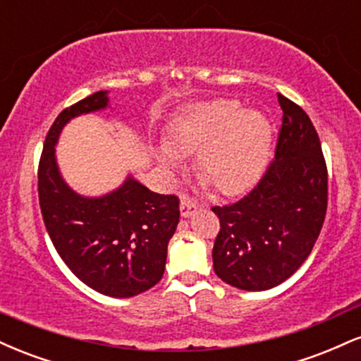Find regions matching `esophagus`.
I'll return each mask as SVG.
<instances>
[{"label":"esophagus","instance_id":"esophagus-1","mask_svg":"<svg viewBox=\"0 0 361 361\" xmlns=\"http://www.w3.org/2000/svg\"><path fill=\"white\" fill-rule=\"evenodd\" d=\"M198 210V204L195 200H192V198H181L180 202V212H181V217L188 219L192 217V215L197 212Z\"/></svg>","mask_w":361,"mask_h":361}]
</instances>
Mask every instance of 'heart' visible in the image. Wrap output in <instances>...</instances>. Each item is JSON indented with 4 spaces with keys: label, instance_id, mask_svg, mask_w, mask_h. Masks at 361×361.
Masks as SVG:
<instances>
[{
    "label": "heart",
    "instance_id": "heart-1",
    "mask_svg": "<svg viewBox=\"0 0 361 361\" xmlns=\"http://www.w3.org/2000/svg\"><path fill=\"white\" fill-rule=\"evenodd\" d=\"M273 127L267 114L241 109L238 100L200 102L185 106L166 130L154 159L168 173L180 157L195 156L198 178L222 195H238L259 180L271 154Z\"/></svg>",
    "mask_w": 361,
    "mask_h": 361
}]
</instances>
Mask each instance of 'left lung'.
<instances>
[{
    "label": "left lung",
    "instance_id": "obj_1",
    "mask_svg": "<svg viewBox=\"0 0 361 361\" xmlns=\"http://www.w3.org/2000/svg\"><path fill=\"white\" fill-rule=\"evenodd\" d=\"M279 103L283 123L275 161L250 195L212 209L221 221L212 250L215 275L247 292L270 290L299 270L327 209V171L316 128L283 94Z\"/></svg>",
    "mask_w": 361,
    "mask_h": 361
}]
</instances>
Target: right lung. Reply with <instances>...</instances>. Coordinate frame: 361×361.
<instances>
[{"label":"right lung","instance_id":"add662e5","mask_svg":"<svg viewBox=\"0 0 361 361\" xmlns=\"http://www.w3.org/2000/svg\"><path fill=\"white\" fill-rule=\"evenodd\" d=\"M109 106L105 90L57 115L40 157L39 202L45 229L69 270L103 295L128 299L163 279L180 202L175 195L151 192L132 175L100 197H86L66 183L56 157L62 128Z\"/></svg>","mask_w":361,"mask_h":361}]
</instances>
